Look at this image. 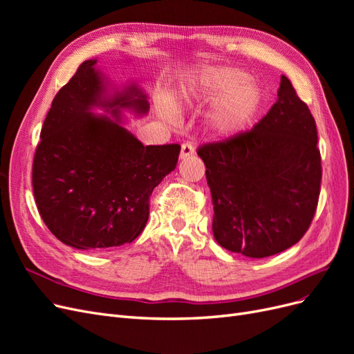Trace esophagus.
<instances>
[{
  "label": "esophagus",
  "mask_w": 354,
  "mask_h": 354,
  "mask_svg": "<svg viewBox=\"0 0 354 354\" xmlns=\"http://www.w3.org/2000/svg\"><path fill=\"white\" fill-rule=\"evenodd\" d=\"M194 155H195V146L192 143H183L180 151V159H187Z\"/></svg>",
  "instance_id": "1"
}]
</instances>
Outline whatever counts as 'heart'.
I'll use <instances>...</instances> for the list:
<instances>
[{
	"mask_svg": "<svg viewBox=\"0 0 354 354\" xmlns=\"http://www.w3.org/2000/svg\"><path fill=\"white\" fill-rule=\"evenodd\" d=\"M176 95L189 103L217 100L208 113V124L220 136H232L243 130L263 104L260 85L243 71L232 66H208L198 71L180 85ZM158 113L169 124L177 122V112L167 100L158 104Z\"/></svg>",
	"mask_w": 354,
	"mask_h": 354,
	"instance_id": "1",
	"label": "heart"
}]
</instances>
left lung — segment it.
<instances>
[{
  "label": "left lung",
  "instance_id": "left-lung-1",
  "mask_svg": "<svg viewBox=\"0 0 354 354\" xmlns=\"http://www.w3.org/2000/svg\"><path fill=\"white\" fill-rule=\"evenodd\" d=\"M207 167L212 234L250 259L279 254L303 238L317 207L320 153L315 118L291 81L251 131L198 149Z\"/></svg>",
  "mask_w": 354,
  "mask_h": 354
}]
</instances>
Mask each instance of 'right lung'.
<instances>
[{
  "instance_id": "right-lung-1",
  "label": "right lung",
  "mask_w": 354,
  "mask_h": 354,
  "mask_svg": "<svg viewBox=\"0 0 354 354\" xmlns=\"http://www.w3.org/2000/svg\"><path fill=\"white\" fill-rule=\"evenodd\" d=\"M95 65L85 60L56 94L32 168L46 226L82 251L133 242L147 223L149 198L180 153V145L143 146L127 130L125 113L147 115V95L136 82L113 84Z\"/></svg>"
}]
</instances>
